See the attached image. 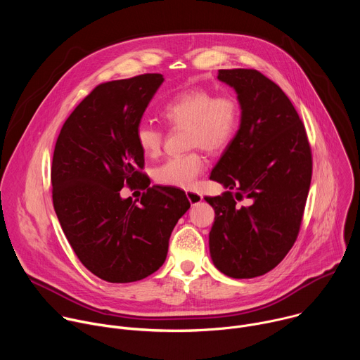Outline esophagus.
<instances>
[{"label":"esophagus","instance_id":"obj_1","mask_svg":"<svg viewBox=\"0 0 360 360\" xmlns=\"http://www.w3.org/2000/svg\"><path fill=\"white\" fill-rule=\"evenodd\" d=\"M186 198L191 202V205H196L202 200V195L195 192V191H186Z\"/></svg>","mask_w":360,"mask_h":360}]
</instances>
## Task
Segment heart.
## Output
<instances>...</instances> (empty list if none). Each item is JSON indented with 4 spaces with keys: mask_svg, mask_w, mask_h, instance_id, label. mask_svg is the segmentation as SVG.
Here are the masks:
<instances>
[{
    "mask_svg": "<svg viewBox=\"0 0 360 360\" xmlns=\"http://www.w3.org/2000/svg\"><path fill=\"white\" fill-rule=\"evenodd\" d=\"M169 127L186 128L188 148H203L211 153L222 152L233 141L240 124L239 102L231 95H215L203 88L181 91L162 108ZM136 143L148 158H157L162 150L164 134L150 122H141L135 132ZM205 158L196 149L172 157L153 171L160 185L188 189L205 168Z\"/></svg>",
    "mask_w": 360,
    "mask_h": 360,
    "instance_id": "1",
    "label": "heart"
}]
</instances>
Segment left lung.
Masks as SVG:
<instances>
[{
  "label": "left lung",
  "instance_id": "obj_1",
  "mask_svg": "<svg viewBox=\"0 0 360 360\" xmlns=\"http://www.w3.org/2000/svg\"><path fill=\"white\" fill-rule=\"evenodd\" d=\"M240 104V125L211 179L228 188L205 196L215 210L214 265L235 279L268 274L293 246L312 179V150L286 94L256 70H219ZM235 190V193L231 191ZM243 198L248 205H239Z\"/></svg>",
  "mask_w": 360,
  "mask_h": 360
}]
</instances>
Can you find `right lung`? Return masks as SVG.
I'll use <instances>...</instances> for the list:
<instances>
[{
	"instance_id": "right-lung-1",
	"label": "right lung",
	"mask_w": 360,
	"mask_h": 360,
	"mask_svg": "<svg viewBox=\"0 0 360 360\" xmlns=\"http://www.w3.org/2000/svg\"><path fill=\"white\" fill-rule=\"evenodd\" d=\"M164 82L143 74L95 86L58 135L51 182L54 210L81 264L111 283L141 281L167 259L169 238L191 203L184 191L149 186L135 132ZM124 186L146 189L122 200Z\"/></svg>"
}]
</instances>
